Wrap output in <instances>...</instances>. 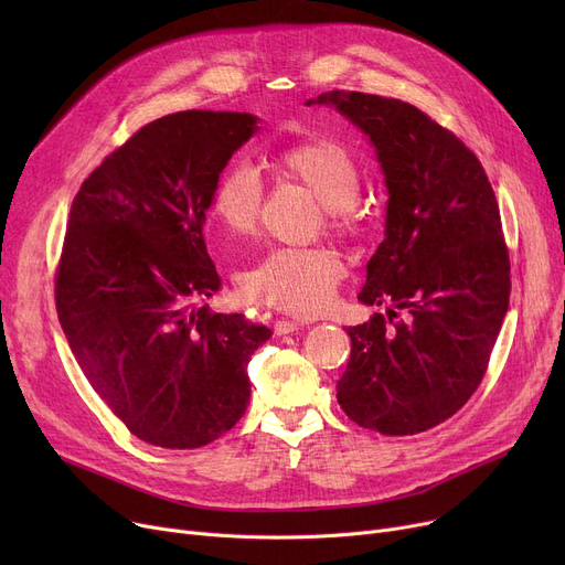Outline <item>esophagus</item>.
Masks as SVG:
<instances>
[{
    "label": "esophagus",
    "mask_w": 565,
    "mask_h": 565,
    "mask_svg": "<svg viewBox=\"0 0 565 565\" xmlns=\"http://www.w3.org/2000/svg\"><path fill=\"white\" fill-rule=\"evenodd\" d=\"M302 328H305V322H300V320H288V318H281V320H277V322H275V334H277V337H284V334L298 332V330H302Z\"/></svg>",
    "instance_id": "34e87169"
}]
</instances>
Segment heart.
<instances>
[{"label":"heart","mask_w":565,"mask_h":565,"mask_svg":"<svg viewBox=\"0 0 565 565\" xmlns=\"http://www.w3.org/2000/svg\"><path fill=\"white\" fill-rule=\"evenodd\" d=\"M288 181L305 185L322 205V222L334 233L358 231L364 217L362 169L343 143L328 137L286 146L275 160ZM263 185L249 164H231L215 181L211 215L235 237L258 228ZM343 263L328 247H279L243 273L241 284L252 300L292 316H316L330 307Z\"/></svg>","instance_id":"1"}]
</instances>
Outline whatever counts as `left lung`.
Masks as SVG:
<instances>
[{
  "label": "left lung",
  "mask_w": 565,
  "mask_h": 565,
  "mask_svg": "<svg viewBox=\"0 0 565 565\" xmlns=\"http://www.w3.org/2000/svg\"><path fill=\"white\" fill-rule=\"evenodd\" d=\"M373 141L387 228L366 265L364 305L387 316L348 328L337 398L382 435H417L471 398L509 311L511 260L479 158L422 109L360 92L320 94Z\"/></svg>",
  "instance_id": "left-lung-1"
}]
</instances>
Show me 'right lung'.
<instances>
[{"instance_id": "1", "label": "right lung", "mask_w": 565, "mask_h": 565, "mask_svg": "<svg viewBox=\"0 0 565 565\" xmlns=\"http://www.w3.org/2000/svg\"><path fill=\"white\" fill-rule=\"evenodd\" d=\"M256 130L241 111L162 116L109 153L71 205L58 322L94 392L162 449L205 447L241 422L249 358L273 334L192 307L220 288L203 241L215 181Z\"/></svg>"}]
</instances>
